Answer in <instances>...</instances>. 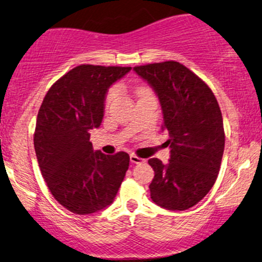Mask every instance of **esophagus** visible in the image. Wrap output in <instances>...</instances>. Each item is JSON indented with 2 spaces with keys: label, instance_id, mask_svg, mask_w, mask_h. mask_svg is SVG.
Returning a JSON list of instances; mask_svg holds the SVG:
<instances>
[{
  "label": "esophagus",
  "instance_id": "obj_1",
  "mask_svg": "<svg viewBox=\"0 0 262 262\" xmlns=\"http://www.w3.org/2000/svg\"><path fill=\"white\" fill-rule=\"evenodd\" d=\"M130 161L133 164H143V162H145V159H141L137 155H130Z\"/></svg>",
  "mask_w": 262,
  "mask_h": 262
}]
</instances>
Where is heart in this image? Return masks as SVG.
<instances>
[{
  "label": "heart",
  "mask_w": 262,
  "mask_h": 262,
  "mask_svg": "<svg viewBox=\"0 0 262 262\" xmlns=\"http://www.w3.org/2000/svg\"><path fill=\"white\" fill-rule=\"evenodd\" d=\"M141 91H145V90H144V89H140V90H139V92H141ZM114 95H116V90H114V89H113V90H111V91L107 93V97H106V104H108V103H110L111 101L113 100Z\"/></svg>",
  "instance_id": "obj_1"
}]
</instances>
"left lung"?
I'll use <instances>...</instances> for the list:
<instances>
[{
	"label": "left lung",
	"instance_id": "8db88e82",
	"mask_svg": "<svg viewBox=\"0 0 262 262\" xmlns=\"http://www.w3.org/2000/svg\"><path fill=\"white\" fill-rule=\"evenodd\" d=\"M134 71L158 95L171 149L167 164L148 161L155 172L150 196L165 209L191 208L210 191L221 169L225 135L217 98L202 79L172 60Z\"/></svg>",
	"mask_w": 262,
	"mask_h": 262
}]
</instances>
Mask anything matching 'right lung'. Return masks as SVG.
I'll return each instance as SVG.
<instances>
[{"label":"right lung","mask_w":262,"mask_h":262,"mask_svg":"<svg viewBox=\"0 0 262 262\" xmlns=\"http://www.w3.org/2000/svg\"><path fill=\"white\" fill-rule=\"evenodd\" d=\"M123 66L80 65L61 76L39 108L34 149L48 188L76 214L113 202L129 167V155L93 151L90 130L101 125L107 90L130 71Z\"/></svg>","instance_id":"obj_1"}]
</instances>
